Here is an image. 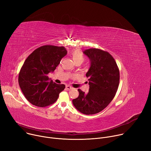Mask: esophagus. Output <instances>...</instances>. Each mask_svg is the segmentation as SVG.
I'll use <instances>...</instances> for the list:
<instances>
[{"instance_id": "esophagus-1", "label": "esophagus", "mask_w": 151, "mask_h": 151, "mask_svg": "<svg viewBox=\"0 0 151 151\" xmlns=\"http://www.w3.org/2000/svg\"><path fill=\"white\" fill-rule=\"evenodd\" d=\"M65 88H66L67 90H71V89H72L73 88H72L71 86H66Z\"/></svg>"}]
</instances>
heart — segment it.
<instances>
[{
    "label": "heart",
    "instance_id": "heart-1",
    "mask_svg": "<svg viewBox=\"0 0 151 151\" xmlns=\"http://www.w3.org/2000/svg\"><path fill=\"white\" fill-rule=\"evenodd\" d=\"M71 55L75 63H83L85 60V56L84 53L79 49H75L71 52Z\"/></svg>",
    "mask_w": 151,
    "mask_h": 151
}]
</instances>
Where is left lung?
I'll return each mask as SVG.
<instances>
[{
  "label": "left lung",
  "instance_id": "1",
  "mask_svg": "<svg viewBox=\"0 0 151 151\" xmlns=\"http://www.w3.org/2000/svg\"><path fill=\"white\" fill-rule=\"evenodd\" d=\"M83 52L91 61L86 73L90 88L87 94L78 89L79 96L72 101L81 113L94 114L102 111L115 96L119 84V69L114 58L106 51L91 48Z\"/></svg>",
  "mask_w": 151,
  "mask_h": 151
}]
</instances>
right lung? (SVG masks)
Listing matches in <instances>:
<instances>
[{
  "instance_id": "obj_1",
  "label": "right lung",
  "mask_w": 151,
  "mask_h": 151,
  "mask_svg": "<svg viewBox=\"0 0 151 151\" xmlns=\"http://www.w3.org/2000/svg\"><path fill=\"white\" fill-rule=\"evenodd\" d=\"M67 53L63 46L45 45L36 49L26 59L19 74V84L31 104L45 107L58 99L65 85L49 81L47 75L56 69Z\"/></svg>"
}]
</instances>
